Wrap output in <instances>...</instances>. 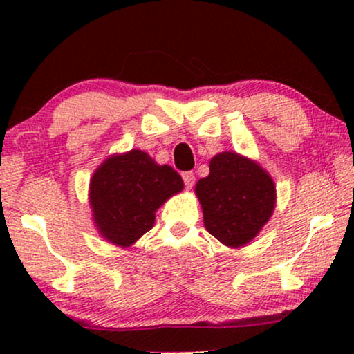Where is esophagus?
Returning <instances> with one entry per match:
<instances>
[{"mask_svg": "<svg viewBox=\"0 0 354 354\" xmlns=\"http://www.w3.org/2000/svg\"><path fill=\"white\" fill-rule=\"evenodd\" d=\"M182 178H183V183H185L187 188H192L193 183H195V174L193 172H183Z\"/></svg>", "mask_w": 354, "mask_h": 354, "instance_id": "obj_1", "label": "esophagus"}]
</instances>
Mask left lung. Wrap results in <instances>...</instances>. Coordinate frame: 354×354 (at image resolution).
Wrapping results in <instances>:
<instances>
[{
  "label": "left lung",
  "mask_w": 354,
  "mask_h": 354,
  "mask_svg": "<svg viewBox=\"0 0 354 354\" xmlns=\"http://www.w3.org/2000/svg\"><path fill=\"white\" fill-rule=\"evenodd\" d=\"M195 193L206 230L230 248L250 243L275 207L272 177L258 162L234 151L211 159L209 176L198 180Z\"/></svg>",
  "instance_id": "1"
}]
</instances>
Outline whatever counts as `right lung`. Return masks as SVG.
I'll list each match as a JSON object with an SVG mask.
<instances>
[{"label":"right lung","instance_id":"obj_1","mask_svg":"<svg viewBox=\"0 0 354 354\" xmlns=\"http://www.w3.org/2000/svg\"><path fill=\"white\" fill-rule=\"evenodd\" d=\"M182 190V177L145 151L109 156L90 180L96 229L109 243L127 248L154 225L159 206Z\"/></svg>","mask_w":354,"mask_h":354}]
</instances>
